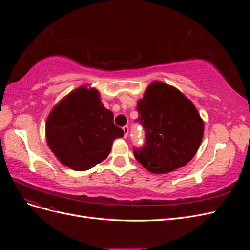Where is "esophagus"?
<instances>
[{"instance_id": "obj_1", "label": "esophagus", "mask_w": 250, "mask_h": 250, "mask_svg": "<svg viewBox=\"0 0 250 250\" xmlns=\"http://www.w3.org/2000/svg\"><path fill=\"white\" fill-rule=\"evenodd\" d=\"M123 131H124V138L126 139L128 137V132H129V127L124 126L123 127Z\"/></svg>"}]
</instances>
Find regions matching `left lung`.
<instances>
[{
    "mask_svg": "<svg viewBox=\"0 0 250 250\" xmlns=\"http://www.w3.org/2000/svg\"><path fill=\"white\" fill-rule=\"evenodd\" d=\"M135 120L145 130V145L134 157L151 173L164 174L184 167L194 157L204 125L191 100L179 90L153 81L138 102Z\"/></svg>",
    "mask_w": 250,
    "mask_h": 250,
    "instance_id": "8db88e82",
    "label": "left lung"
}]
</instances>
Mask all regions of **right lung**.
I'll return each instance as SVG.
<instances>
[{
	"label": "right lung",
	"instance_id": "add662e5",
	"mask_svg": "<svg viewBox=\"0 0 250 250\" xmlns=\"http://www.w3.org/2000/svg\"><path fill=\"white\" fill-rule=\"evenodd\" d=\"M123 129L113 123V113L100 100L99 92L78 87L55 105L47 119L46 137L59 162L85 171L106 158L113 140Z\"/></svg>",
	"mask_w": 250,
	"mask_h": 250
}]
</instances>
